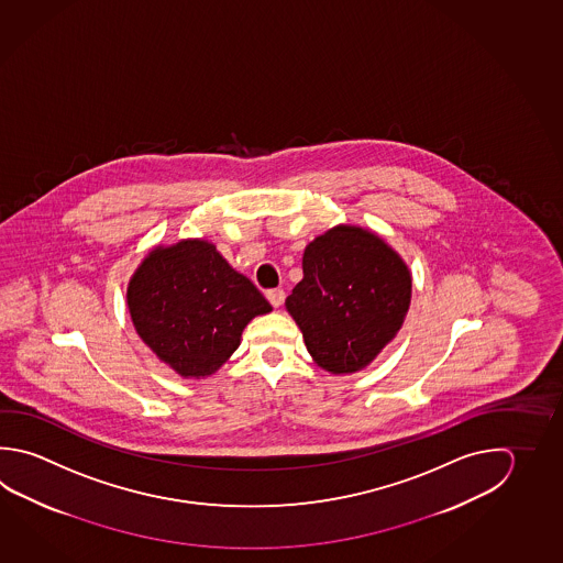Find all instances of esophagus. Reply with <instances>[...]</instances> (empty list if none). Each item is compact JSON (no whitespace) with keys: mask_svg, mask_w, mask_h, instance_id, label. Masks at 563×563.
<instances>
[{"mask_svg":"<svg viewBox=\"0 0 563 563\" xmlns=\"http://www.w3.org/2000/svg\"><path fill=\"white\" fill-rule=\"evenodd\" d=\"M266 297L272 306L282 307L284 306V299H286V291H284V289H269Z\"/></svg>","mask_w":563,"mask_h":563,"instance_id":"esophagus-1","label":"esophagus"}]
</instances>
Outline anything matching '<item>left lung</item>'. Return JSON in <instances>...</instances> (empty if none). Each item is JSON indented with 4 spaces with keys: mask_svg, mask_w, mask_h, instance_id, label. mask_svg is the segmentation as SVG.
<instances>
[{
    "mask_svg": "<svg viewBox=\"0 0 563 563\" xmlns=\"http://www.w3.org/2000/svg\"><path fill=\"white\" fill-rule=\"evenodd\" d=\"M303 279L287 313L319 367L351 375L368 367L397 338L412 296L405 260L361 225H333L306 245Z\"/></svg>",
    "mask_w": 563,
    "mask_h": 563,
    "instance_id": "1",
    "label": "left lung"
}]
</instances>
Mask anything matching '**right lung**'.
I'll return each mask as SVG.
<instances>
[{"mask_svg": "<svg viewBox=\"0 0 563 563\" xmlns=\"http://www.w3.org/2000/svg\"><path fill=\"white\" fill-rule=\"evenodd\" d=\"M126 306L139 338L180 377L206 378L240 347L266 297L205 238L156 245L134 269Z\"/></svg>", "mask_w": 563, "mask_h": 563, "instance_id": "obj_1", "label": "right lung"}]
</instances>
